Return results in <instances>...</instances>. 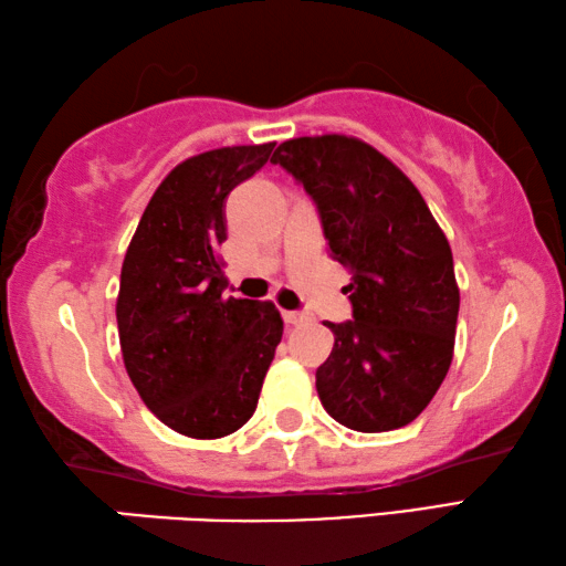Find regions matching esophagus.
<instances>
[{"mask_svg": "<svg viewBox=\"0 0 566 566\" xmlns=\"http://www.w3.org/2000/svg\"><path fill=\"white\" fill-rule=\"evenodd\" d=\"M283 321L289 325H301V323H308L311 318L305 313H298V311H283Z\"/></svg>", "mask_w": 566, "mask_h": 566, "instance_id": "1", "label": "esophagus"}]
</instances>
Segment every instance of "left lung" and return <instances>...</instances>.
I'll return each mask as SVG.
<instances>
[{
	"mask_svg": "<svg viewBox=\"0 0 566 566\" xmlns=\"http://www.w3.org/2000/svg\"><path fill=\"white\" fill-rule=\"evenodd\" d=\"M271 161L303 184L333 261L353 275V321L325 323L335 345L315 370L325 412L358 432L405 428L452 363L460 289L448 238L410 178L360 138H291Z\"/></svg>",
	"mask_w": 566,
	"mask_h": 566,
	"instance_id": "8db88e82",
	"label": "left lung"
}]
</instances>
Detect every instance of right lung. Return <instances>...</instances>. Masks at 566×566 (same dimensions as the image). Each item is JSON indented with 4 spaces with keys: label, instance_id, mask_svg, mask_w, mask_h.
Returning a JSON list of instances; mask_svg holds the SVG:
<instances>
[{
    "label": "right lung",
    "instance_id": "obj_1",
    "mask_svg": "<svg viewBox=\"0 0 566 566\" xmlns=\"http://www.w3.org/2000/svg\"><path fill=\"white\" fill-rule=\"evenodd\" d=\"M275 144L226 146L178 164L128 243L116 298L128 378L168 428L216 440L251 420L283 335L271 301L223 298L226 198Z\"/></svg>",
    "mask_w": 566,
    "mask_h": 566
}]
</instances>
